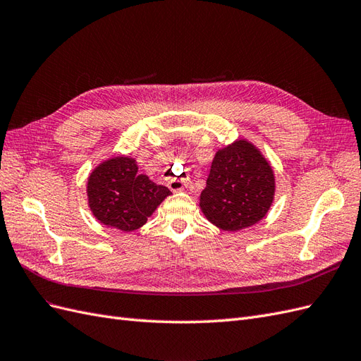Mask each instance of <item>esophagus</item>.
Instances as JSON below:
<instances>
[{"instance_id": "obj_1", "label": "esophagus", "mask_w": 361, "mask_h": 361, "mask_svg": "<svg viewBox=\"0 0 361 361\" xmlns=\"http://www.w3.org/2000/svg\"><path fill=\"white\" fill-rule=\"evenodd\" d=\"M184 186H186V184H184V181H181V180H177V178L168 180V188H169L172 192H180V190L184 189Z\"/></svg>"}]
</instances>
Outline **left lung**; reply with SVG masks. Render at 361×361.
Wrapping results in <instances>:
<instances>
[{"mask_svg": "<svg viewBox=\"0 0 361 361\" xmlns=\"http://www.w3.org/2000/svg\"><path fill=\"white\" fill-rule=\"evenodd\" d=\"M275 198V173L263 152L248 139L216 151L200 209L224 231H240L260 222Z\"/></svg>", "mask_w": 361, "mask_h": 361, "instance_id": "obj_1", "label": "left lung"}]
</instances>
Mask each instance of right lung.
<instances>
[{"instance_id":"1","label":"right lung","mask_w":361,"mask_h":361,"mask_svg":"<svg viewBox=\"0 0 361 361\" xmlns=\"http://www.w3.org/2000/svg\"><path fill=\"white\" fill-rule=\"evenodd\" d=\"M136 159L116 156L101 161L87 178V205L102 225L130 233L145 225L171 190L139 173Z\"/></svg>"}]
</instances>
